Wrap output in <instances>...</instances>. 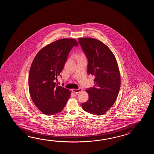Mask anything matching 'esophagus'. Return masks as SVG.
<instances>
[{
	"instance_id": "34e87169",
	"label": "esophagus",
	"mask_w": 154,
	"mask_h": 154,
	"mask_svg": "<svg viewBox=\"0 0 154 154\" xmlns=\"http://www.w3.org/2000/svg\"><path fill=\"white\" fill-rule=\"evenodd\" d=\"M82 91V88H79V89H72V92H74V94H78V93H79L80 92H81Z\"/></svg>"
}]
</instances>
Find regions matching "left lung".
<instances>
[{"label": "left lung", "mask_w": 154, "mask_h": 154, "mask_svg": "<svg viewBox=\"0 0 154 154\" xmlns=\"http://www.w3.org/2000/svg\"><path fill=\"white\" fill-rule=\"evenodd\" d=\"M79 43L88 59V73L95 75V86L86 90L88 100L82 104L85 111L100 116L115 103L121 87V76L115 56L98 39L85 37Z\"/></svg>", "instance_id": "1"}]
</instances>
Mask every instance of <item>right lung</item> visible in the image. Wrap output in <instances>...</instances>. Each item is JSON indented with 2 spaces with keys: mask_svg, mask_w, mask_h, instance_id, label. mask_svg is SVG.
<instances>
[{
  "mask_svg": "<svg viewBox=\"0 0 154 154\" xmlns=\"http://www.w3.org/2000/svg\"><path fill=\"white\" fill-rule=\"evenodd\" d=\"M78 44L75 39H58L44 47L36 54L29 75V95L43 114L55 115L65 107L71 92L55 82L64 68L69 52Z\"/></svg>",
  "mask_w": 154,
  "mask_h": 154,
  "instance_id": "1",
  "label": "right lung"
}]
</instances>
